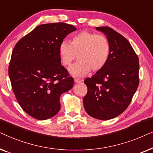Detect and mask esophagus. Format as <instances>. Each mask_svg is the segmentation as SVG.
Returning <instances> with one entry per match:
<instances>
[{"mask_svg": "<svg viewBox=\"0 0 153 153\" xmlns=\"http://www.w3.org/2000/svg\"><path fill=\"white\" fill-rule=\"evenodd\" d=\"M81 81H82V80H81V79H76V78L74 79V82L76 83H81Z\"/></svg>", "mask_w": 153, "mask_h": 153, "instance_id": "esophagus-1", "label": "esophagus"}]
</instances>
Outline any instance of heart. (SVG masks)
<instances>
[{"instance_id": "obj_1", "label": "heart", "mask_w": 153, "mask_h": 153, "mask_svg": "<svg viewBox=\"0 0 153 153\" xmlns=\"http://www.w3.org/2000/svg\"><path fill=\"white\" fill-rule=\"evenodd\" d=\"M62 65L70 66L77 56L78 62L71 67L70 72L74 76H83L91 70L99 72L109 60L111 45L107 37L88 31L74 35L70 41L62 42L58 48Z\"/></svg>"}]
</instances>
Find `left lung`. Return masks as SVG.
<instances>
[{
    "label": "left lung",
    "instance_id": "8db88e82",
    "mask_svg": "<svg viewBox=\"0 0 153 153\" xmlns=\"http://www.w3.org/2000/svg\"><path fill=\"white\" fill-rule=\"evenodd\" d=\"M111 45L109 60L102 70L84 80L87 114L99 120L116 118L128 107L139 83V60L128 40L108 26L97 27Z\"/></svg>",
    "mask_w": 153,
    "mask_h": 153
}]
</instances>
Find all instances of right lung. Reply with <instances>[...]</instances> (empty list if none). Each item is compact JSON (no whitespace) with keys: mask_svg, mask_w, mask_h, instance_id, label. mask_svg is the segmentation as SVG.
Here are the masks:
<instances>
[{"mask_svg":"<svg viewBox=\"0 0 153 153\" xmlns=\"http://www.w3.org/2000/svg\"><path fill=\"white\" fill-rule=\"evenodd\" d=\"M76 28L65 23L37 26L14 46L8 73L18 103L29 116L46 120L58 114L60 97L74 79L61 65L58 48Z\"/></svg>","mask_w":153,"mask_h":153,"instance_id":"add662e5","label":"right lung"}]
</instances>
